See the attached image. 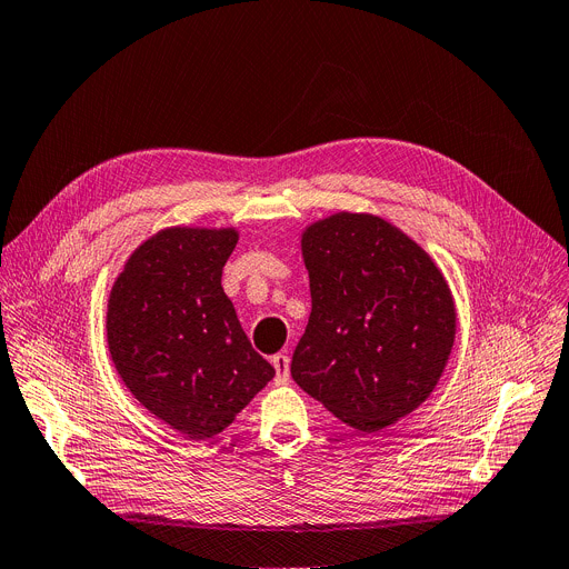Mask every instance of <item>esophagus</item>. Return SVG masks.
<instances>
[{
  "label": "esophagus",
  "mask_w": 569,
  "mask_h": 569,
  "mask_svg": "<svg viewBox=\"0 0 569 569\" xmlns=\"http://www.w3.org/2000/svg\"><path fill=\"white\" fill-rule=\"evenodd\" d=\"M270 363H273V368H276V372H278V377H276V382L278 385H287L289 382V357L287 355H276V357H270Z\"/></svg>",
  "instance_id": "esophagus-1"
}]
</instances>
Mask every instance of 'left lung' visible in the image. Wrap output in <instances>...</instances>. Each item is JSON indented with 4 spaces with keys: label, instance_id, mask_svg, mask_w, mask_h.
Returning <instances> with one entry per match:
<instances>
[{
    "label": "left lung",
    "instance_id": "obj_1",
    "mask_svg": "<svg viewBox=\"0 0 569 569\" xmlns=\"http://www.w3.org/2000/svg\"><path fill=\"white\" fill-rule=\"evenodd\" d=\"M312 312L291 377L340 421L377 432L436 389L453 347L451 291L432 259L375 214L306 229Z\"/></svg>",
    "mask_w": 569,
    "mask_h": 569
}]
</instances>
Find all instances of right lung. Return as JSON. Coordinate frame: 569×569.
Instances as JSON below:
<instances>
[{
  "label": "right lung",
  "mask_w": 569,
  "mask_h": 569,
  "mask_svg": "<svg viewBox=\"0 0 569 569\" xmlns=\"http://www.w3.org/2000/svg\"><path fill=\"white\" fill-rule=\"evenodd\" d=\"M233 229H167L133 252L108 299V349L127 389L192 440L222 432L276 377L222 289Z\"/></svg>",
  "instance_id": "add662e5"
}]
</instances>
